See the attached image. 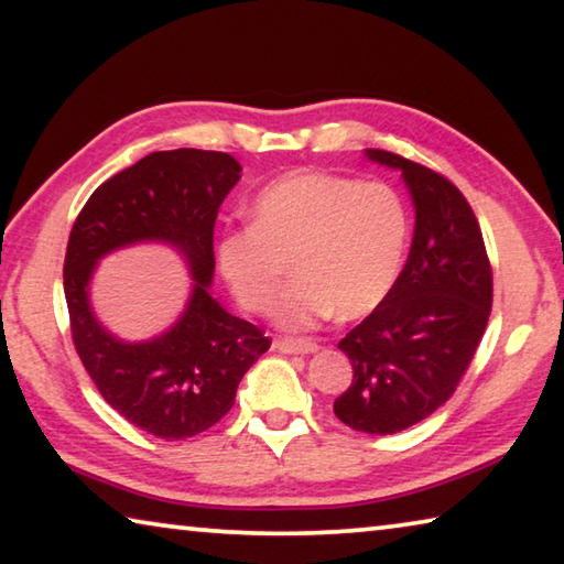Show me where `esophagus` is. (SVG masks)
I'll return each instance as SVG.
<instances>
[{"label": "esophagus", "instance_id": "1", "mask_svg": "<svg viewBox=\"0 0 564 564\" xmlns=\"http://www.w3.org/2000/svg\"><path fill=\"white\" fill-rule=\"evenodd\" d=\"M275 350L285 352V356H308V352L318 350V343L308 338H279L275 340Z\"/></svg>", "mask_w": 564, "mask_h": 564}]
</instances>
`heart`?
<instances>
[{
  "instance_id": "1",
  "label": "heart",
  "mask_w": 564,
  "mask_h": 564,
  "mask_svg": "<svg viewBox=\"0 0 564 564\" xmlns=\"http://www.w3.org/2000/svg\"><path fill=\"white\" fill-rule=\"evenodd\" d=\"M405 246L408 212L393 186L291 171L256 194L251 226L221 236L216 263L236 301L265 313L289 261L293 281L273 318L305 330L333 311L343 318L373 311L393 289Z\"/></svg>"
}]
</instances>
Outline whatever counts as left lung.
Returning <instances> with one entry per match:
<instances>
[{"mask_svg":"<svg viewBox=\"0 0 564 564\" xmlns=\"http://www.w3.org/2000/svg\"><path fill=\"white\" fill-rule=\"evenodd\" d=\"M362 154L400 171L415 228L393 289L338 343L352 383L333 413L358 433L393 435L455 393L488 326L492 271L473 208L451 181L390 151Z\"/></svg>","mask_w":564,"mask_h":564,"instance_id":"obj_1","label":"left lung"}]
</instances>
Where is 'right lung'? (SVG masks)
I'll use <instances>...</instances> for the list:
<instances>
[{
    "mask_svg": "<svg viewBox=\"0 0 564 564\" xmlns=\"http://www.w3.org/2000/svg\"><path fill=\"white\" fill-rule=\"evenodd\" d=\"M241 164L221 151H154L94 191L72 228L64 295L76 352L101 398L141 431L186 441L234 408L246 370L271 340L212 295L214 224ZM141 242L176 250L192 275L180 318L156 337L127 341L98 321L90 281L109 252Z\"/></svg>",
    "mask_w": 564,
    "mask_h": 564,
    "instance_id": "1",
    "label": "right lung"
}]
</instances>
